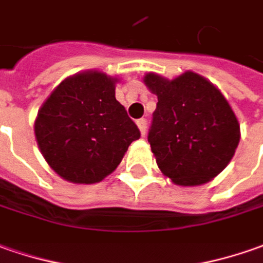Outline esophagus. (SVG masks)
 Listing matches in <instances>:
<instances>
[{"label":"esophagus","mask_w":263,"mask_h":263,"mask_svg":"<svg viewBox=\"0 0 263 263\" xmlns=\"http://www.w3.org/2000/svg\"><path fill=\"white\" fill-rule=\"evenodd\" d=\"M137 125H138L141 135L144 137V135H145V131H146V119H138V121H137Z\"/></svg>","instance_id":"1"}]
</instances>
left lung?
<instances>
[{
  "mask_svg": "<svg viewBox=\"0 0 263 263\" xmlns=\"http://www.w3.org/2000/svg\"><path fill=\"white\" fill-rule=\"evenodd\" d=\"M144 83L158 98L148 132L158 168L183 187L212 181L233 158L240 139L228 99L192 70L171 80L149 71Z\"/></svg>",
  "mask_w": 263,
  "mask_h": 263,
  "instance_id": "8db88e82",
  "label": "left lung"
}]
</instances>
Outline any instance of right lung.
I'll list each match as a JSON object with an SVG mask.
<instances>
[{
  "label": "right lung",
  "instance_id": "add662e5",
  "mask_svg": "<svg viewBox=\"0 0 263 263\" xmlns=\"http://www.w3.org/2000/svg\"><path fill=\"white\" fill-rule=\"evenodd\" d=\"M118 82L103 71H80L60 82L39 109L34 122L37 145L66 181L99 183L141 137L115 98Z\"/></svg>",
  "mask_w": 263,
  "mask_h": 263
}]
</instances>
